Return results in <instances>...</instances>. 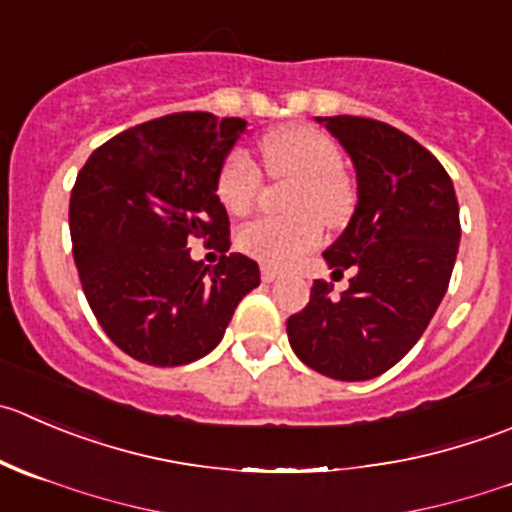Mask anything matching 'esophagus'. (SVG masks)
<instances>
[{
    "label": "esophagus",
    "instance_id": "34e87169",
    "mask_svg": "<svg viewBox=\"0 0 512 512\" xmlns=\"http://www.w3.org/2000/svg\"><path fill=\"white\" fill-rule=\"evenodd\" d=\"M262 282H275L277 280V270H272V267H267V265H262Z\"/></svg>",
    "mask_w": 512,
    "mask_h": 512
}]
</instances>
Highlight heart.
Wrapping results in <instances>:
<instances>
[{"label":"heart","instance_id":"b5f03b06","mask_svg":"<svg viewBox=\"0 0 512 512\" xmlns=\"http://www.w3.org/2000/svg\"><path fill=\"white\" fill-rule=\"evenodd\" d=\"M262 162L272 177H295L290 217H260L237 232V247L267 267H287L322 242V222L342 225L355 207V187L340 167L335 142L315 127L287 124L262 137ZM262 172L235 150L217 172V197L230 215H245L260 192Z\"/></svg>","mask_w":512,"mask_h":512}]
</instances>
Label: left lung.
<instances>
[{"mask_svg": "<svg viewBox=\"0 0 512 512\" xmlns=\"http://www.w3.org/2000/svg\"><path fill=\"white\" fill-rule=\"evenodd\" d=\"M317 122L355 162L357 207L325 250L332 275L352 277L340 297L312 282L287 337L320 375L370 380L408 355L445 297L460 242L458 197L433 152L393 124L352 114Z\"/></svg>", "mask_w": 512, "mask_h": 512, "instance_id": "1", "label": "left lung"}]
</instances>
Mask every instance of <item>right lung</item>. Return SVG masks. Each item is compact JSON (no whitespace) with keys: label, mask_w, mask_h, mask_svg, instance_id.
I'll use <instances>...</instances> for the list:
<instances>
[{"label":"right lung","mask_w":512,"mask_h":512,"mask_svg":"<svg viewBox=\"0 0 512 512\" xmlns=\"http://www.w3.org/2000/svg\"><path fill=\"white\" fill-rule=\"evenodd\" d=\"M237 117L175 112L150 119L89 155L69 197L79 282L109 340L135 360L177 367L220 345L260 267L230 250L217 172L245 132ZM205 239L215 268L189 257Z\"/></svg>","instance_id":"right-lung-1"}]
</instances>
